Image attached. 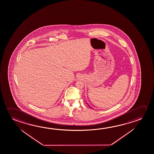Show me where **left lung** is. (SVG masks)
<instances>
[{
    "mask_svg": "<svg viewBox=\"0 0 154 154\" xmlns=\"http://www.w3.org/2000/svg\"><path fill=\"white\" fill-rule=\"evenodd\" d=\"M86 103L88 104V103ZM88 105H89V107H90V108H92V109H94V108H92L91 106H90V105H89V104H88Z\"/></svg>",
    "mask_w": 154,
    "mask_h": 154,
    "instance_id": "obj_1",
    "label": "left lung"
}]
</instances>
